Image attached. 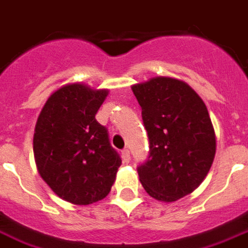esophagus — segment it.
I'll return each instance as SVG.
<instances>
[{"instance_id": "1", "label": "esophagus", "mask_w": 248, "mask_h": 248, "mask_svg": "<svg viewBox=\"0 0 248 248\" xmlns=\"http://www.w3.org/2000/svg\"><path fill=\"white\" fill-rule=\"evenodd\" d=\"M122 158H123V161L125 162V163H129V161H131V155H129V150H128V149H123Z\"/></svg>"}]
</instances>
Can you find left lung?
Returning <instances> with one entry per match:
<instances>
[{
    "label": "left lung",
    "instance_id": "obj_1",
    "mask_svg": "<svg viewBox=\"0 0 248 248\" xmlns=\"http://www.w3.org/2000/svg\"><path fill=\"white\" fill-rule=\"evenodd\" d=\"M149 139L137 167L145 191L171 202L195 191L210 170L216 136L202 98L182 81L155 77L132 86Z\"/></svg>",
    "mask_w": 248,
    "mask_h": 248
}]
</instances>
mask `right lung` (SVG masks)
Segmentation results:
<instances>
[{
	"mask_svg": "<svg viewBox=\"0 0 248 248\" xmlns=\"http://www.w3.org/2000/svg\"><path fill=\"white\" fill-rule=\"evenodd\" d=\"M107 94L81 83L66 85L48 98L35 126L39 174L56 195L76 205L107 196L122 165L108 129L95 119Z\"/></svg>",
	"mask_w": 248,
	"mask_h": 248,
	"instance_id": "1",
	"label": "right lung"
}]
</instances>
